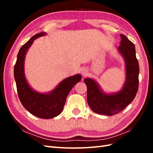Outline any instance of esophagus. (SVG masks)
<instances>
[{
	"label": "esophagus",
	"instance_id": "obj_1",
	"mask_svg": "<svg viewBox=\"0 0 153 153\" xmlns=\"http://www.w3.org/2000/svg\"><path fill=\"white\" fill-rule=\"evenodd\" d=\"M81 74L82 75V76H86L87 75V70H85V69H83L81 71Z\"/></svg>",
	"mask_w": 153,
	"mask_h": 153
}]
</instances>
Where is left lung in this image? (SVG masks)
Returning <instances> with one entry per match:
<instances>
[{"label":"left lung","mask_w":153,"mask_h":153,"mask_svg":"<svg viewBox=\"0 0 153 153\" xmlns=\"http://www.w3.org/2000/svg\"><path fill=\"white\" fill-rule=\"evenodd\" d=\"M120 36L121 45L117 50L124 59L126 67V78L121 90L106 94L96 80L90 78L84 79L87 88L88 105L94 112L98 114H117L131 102L137 93L139 65L136 57L135 45L124 35Z\"/></svg>","instance_id":"8db88e82"}]
</instances>
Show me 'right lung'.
<instances>
[{
	"label": "right lung",
	"instance_id": "1",
	"mask_svg": "<svg viewBox=\"0 0 153 153\" xmlns=\"http://www.w3.org/2000/svg\"><path fill=\"white\" fill-rule=\"evenodd\" d=\"M46 34L44 32L36 34L20 48L14 67V76L18 97L24 108L36 117L51 119L62 112L68 94L74 85L81 80L82 76L76 74L65 78L47 93L37 92L29 85L24 73L25 55L34 39Z\"/></svg>",
	"mask_w": 153,
	"mask_h": 153
}]
</instances>
